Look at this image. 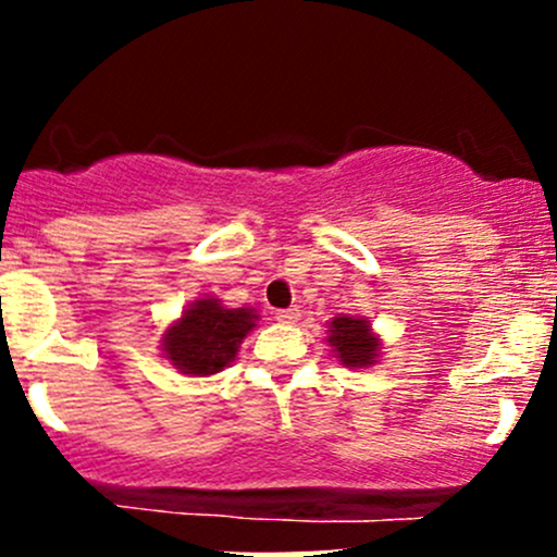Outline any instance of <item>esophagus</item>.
I'll use <instances>...</instances> for the list:
<instances>
[{
  "mask_svg": "<svg viewBox=\"0 0 557 557\" xmlns=\"http://www.w3.org/2000/svg\"><path fill=\"white\" fill-rule=\"evenodd\" d=\"M274 318H277L280 323H285V325H296V323H299L301 312L299 310H280L277 314H274Z\"/></svg>",
  "mask_w": 557,
  "mask_h": 557,
  "instance_id": "34e87169",
  "label": "esophagus"
}]
</instances>
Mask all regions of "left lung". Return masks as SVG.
<instances>
[{"label":"left lung","mask_w":557,"mask_h":557,"mask_svg":"<svg viewBox=\"0 0 557 557\" xmlns=\"http://www.w3.org/2000/svg\"><path fill=\"white\" fill-rule=\"evenodd\" d=\"M334 356L339 358L345 367H372L380 358V339L372 331V323L363 318H350V314H339L329 323V336H325Z\"/></svg>","instance_id":"obj_1"}]
</instances>
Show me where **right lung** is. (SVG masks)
I'll return each instance as SVG.
<instances>
[{
	"label": "right lung",
	"instance_id": "obj_1",
	"mask_svg": "<svg viewBox=\"0 0 557 557\" xmlns=\"http://www.w3.org/2000/svg\"><path fill=\"white\" fill-rule=\"evenodd\" d=\"M258 314L252 307L228 310L221 299H196L161 336L164 358L188 377H210L237 358Z\"/></svg>",
	"mask_w": 557,
	"mask_h": 557
}]
</instances>
